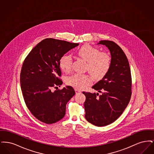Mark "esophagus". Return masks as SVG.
I'll return each instance as SVG.
<instances>
[{"instance_id":"1","label":"esophagus","mask_w":154,"mask_h":154,"mask_svg":"<svg viewBox=\"0 0 154 154\" xmlns=\"http://www.w3.org/2000/svg\"><path fill=\"white\" fill-rule=\"evenodd\" d=\"M75 94H76L81 93V91L80 90H79V89H75Z\"/></svg>"}]
</instances>
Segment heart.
Returning a JSON list of instances; mask_svg holds the SVG:
<instances>
[{"mask_svg":"<svg viewBox=\"0 0 154 154\" xmlns=\"http://www.w3.org/2000/svg\"><path fill=\"white\" fill-rule=\"evenodd\" d=\"M77 54L87 62L86 69L94 78L100 79L108 72L110 68V57L94 47L84 45L77 50ZM73 58L70 55H63L59 60V67L62 71L67 73L72 68ZM66 84L74 88L81 89L91 84L92 78L85 74L75 73L66 78Z\"/></svg>","mask_w":154,"mask_h":154,"instance_id":"1","label":"heart"}]
</instances>
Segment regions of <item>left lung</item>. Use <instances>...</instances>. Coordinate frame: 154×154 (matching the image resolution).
<instances>
[{
	"label": "left lung",
	"mask_w": 154,
	"mask_h": 154,
	"mask_svg": "<svg viewBox=\"0 0 154 154\" xmlns=\"http://www.w3.org/2000/svg\"><path fill=\"white\" fill-rule=\"evenodd\" d=\"M97 44L105 45L110 51V68L92 87L101 95L82 93L86 96L84 104L86 119L97 126H104L117 120L129 104L132 77L128 58L119 45L109 40H101Z\"/></svg>",
	"instance_id": "obj_1"
}]
</instances>
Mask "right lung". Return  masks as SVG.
Returning a JSON list of instances; mask_svg holds the SVG:
<instances>
[{
	"mask_svg": "<svg viewBox=\"0 0 154 154\" xmlns=\"http://www.w3.org/2000/svg\"><path fill=\"white\" fill-rule=\"evenodd\" d=\"M79 45L45 38L31 50L23 63L20 75L23 97L30 112L42 122L54 124L64 117L66 104L75 95L70 86L51 90L63 83L58 78L60 59Z\"/></svg>",
	"mask_w": 154,
	"mask_h": 154,
	"instance_id": "1",
	"label": "right lung"
}]
</instances>
